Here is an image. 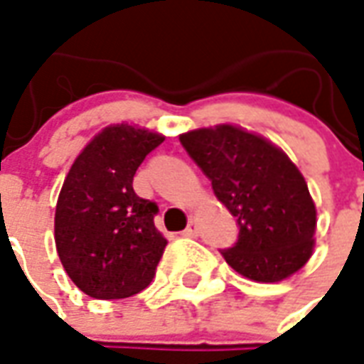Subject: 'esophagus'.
<instances>
[{
    "mask_svg": "<svg viewBox=\"0 0 364 364\" xmlns=\"http://www.w3.org/2000/svg\"><path fill=\"white\" fill-rule=\"evenodd\" d=\"M183 235H185V237H196V235H198V228H196L195 220H191L189 225H187V228H185V231H183Z\"/></svg>",
    "mask_w": 364,
    "mask_h": 364,
    "instance_id": "34e87169",
    "label": "esophagus"
}]
</instances>
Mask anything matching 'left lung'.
<instances>
[{"label": "left lung", "instance_id": "8db88e82", "mask_svg": "<svg viewBox=\"0 0 364 364\" xmlns=\"http://www.w3.org/2000/svg\"><path fill=\"white\" fill-rule=\"evenodd\" d=\"M179 141L237 220L235 245L222 250L225 262L264 284L301 270L314 249L316 208L305 177L287 154L228 123L189 131Z\"/></svg>", "mask_w": 364, "mask_h": 364}]
</instances>
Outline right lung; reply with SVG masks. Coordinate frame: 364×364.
<instances>
[{"label":"right lung","instance_id":"obj_1","mask_svg":"<svg viewBox=\"0 0 364 364\" xmlns=\"http://www.w3.org/2000/svg\"><path fill=\"white\" fill-rule=\"evenodd\" d=\"M164 136L127 123L109 125L73 161L55 206V247L80 291L125 299L150 285L166 237L158 204L141 198L133 177Z\"/></svg>","mask_w":364,"mask_h":364}]
</instances>
